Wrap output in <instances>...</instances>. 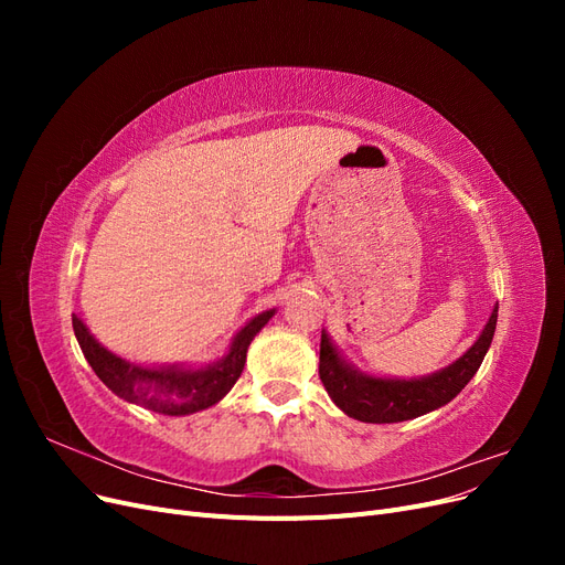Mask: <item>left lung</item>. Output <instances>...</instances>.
Listing matches in <instances>:
<instances>
[{"instance_id":"left-lung-1","label":"left lung","mask_w":565,"mask_h":565,"mask_svg":"<svg viewBox=\"0 0 565 565\" xmlns=\"http://www.w3.org/2000/svg\"><path fill=\"white\" fill-rule=\"evenodd\" d=\"M494 324H498V306H494L481 337H478L476 344L459 361L431 374V377L422 380H382L358 372L341 361L330 337L322 332L318 365L320 382L324 391L330 393L334 405L344 409L353 419L367 424H393L415 419L450 403L469 384L490 349Z\"/></svg>"}]
</instances>
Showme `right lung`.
Instances as JSON below:
<instances>
[{
	"mask_svg": "<svg viewBox=\"0 0 565 565\" xmlns=\"http://www.w3.org/2000/svg\"><path fill=\"white\" fill-rule=\"evenodd\" d=\"M273 313L276 311H264L252 318L233 339L228 355L221 358L216 365L202 370H156L134 365L100 347L77 316H73V330L96 377L119 398L152 409V413L179 417L198 413V409L210 407L226 396L243 374L252 339L273 318Z\"/></svg>",
	"mask_w": 565,
	"mask_h": 565,
	"instance_id": "right-lung-1",
	"label": "right lung"
}]
</instances>
